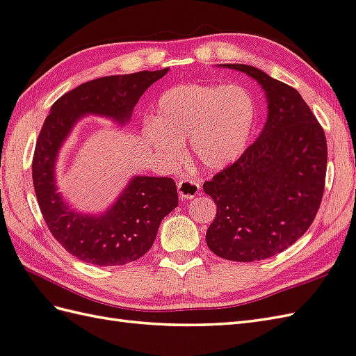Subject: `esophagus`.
<instances>
[{
  "mask_svg": "<svg viewBox=\"0 0 356 356\" xmlns=\"http://www.w3.org/2000/svg\"><path fill=\"white\" fill-rule=\"evenodd\" d=\"M200 188H202V184H200L198 180H194V179H181V180L177 181L179 197L181 200L194 198L200 193Z\"/></svg>",
  "mask_w": 356,
  "mask_h": 356,
  "instance_id": "1",
  "label": "esophagus"
}]
</instances>
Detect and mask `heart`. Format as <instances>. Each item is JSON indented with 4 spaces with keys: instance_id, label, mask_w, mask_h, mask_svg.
Segmentation results:
<instances>
[{
    "instance_id": "b5f03b06",
    "label": "heart",
    "mask_w": 356,
    "mask_h": 356,
    "mask_svg": "<svg viewBox=\"0 0 356 356\" xmlns=\"http://www.w3.org/2000/svg\"><path fill=\"white\" fill-rule=\"evenodd\" d=\"M256 113L252 96L241 86H175L159 96L156 114L144 122L141 135L165 161H176L189 138L200 165L218 170L247 149Z\"/></svg>"
}]
</instances>
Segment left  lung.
<instances>
[{
  "label": "left lung",
  "instance_id": "left-lung-1",
  "mask_svg": "<svg viewBox=\"0 0 356 356\" xmlns=\"http://www.w3.org/2000/svg\"><path fill=\"white\" fill-rule=\"evenodd\" d=\"M225 67L257 79L269 113L259 138L203 184L216 204L206 243L227 260H265L295 243L314 221L325 191L326 136L293 87L257 67Z\"/></svg>",
  "mask_w": 356,
  "mask_h": 356
}]
</instances>
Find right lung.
I'll return each mask as SVG.
<instances>
[{
    "instance_id": "right-lung-1",
    "label": "right lung",
    "mask_w": 356,
    "mask_h": 356,
    "mask_svg": "<svg viewBox=\"0 0 356 356\" xmlns=\"http://www.w3.org/2000/svg\"><path fill=\"white\" fill-rule=\"evenodd\" d=\"M168 67L131 75L104 76L70 90L51 106L33 154V185L51 234L72 256L97 266H120L143 257L156 238L159 224L179 203L170 177H135L102 216L70 212L56 193L54 167L61 143L81 115L93 113L118 122Z\"/></svg>"
}]
</instances>
